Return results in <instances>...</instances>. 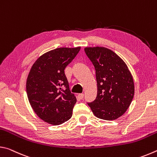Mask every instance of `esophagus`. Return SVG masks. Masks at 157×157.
<instances>
[{"label":"esophagus","mask_w":157,"mask_h":157,"mask_svg":"<svg viewBox=\"0 0 157 157\" xmlns=\"http://www.w3.org/2000/svg\"><path fill=\"white\" fill-rule=\"evenodd\" d=\"M78 96H79V98H80V99H82V98H84V95L83 94H78Z\"/></svg>","instance_id":"obj_1"}]
</instances>
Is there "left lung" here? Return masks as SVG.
I'll list each match as a JSON object with an SVG mask.
<instances>
[{
  "instance_id": "obj_1",
  "label": "left lung",
  "mask_w": 157,
  "mask_h": 157,
  "mask_svg": "<svg viewBox=\"0 0 157 157\" xmlns=\"http://www.w3.org/2000/svg\"><path fill=\"white\" fill-rule=\"evenodd\" d=\"M85 53L95 69L97 97L88 103L98 118L113 121L126 112L134 95V84L128 67L121 58L104 47H86Z\"/></svg>"
}]
</instances>
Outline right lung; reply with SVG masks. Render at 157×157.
Segmentation results:
<instances>
[{
  "mask_svg": "<svg viewBox=\"0 0 157 157\" xmlns=\"http://www.w3.org/2000/svg\"><path fill=\"white\" fill-rule=\"evenodd\" d=\"M80 48H58L44 53L28 74L26 91L29 102L41 120L52 125L65 123L72 116L77 100L69 89L64 69Z\"/></svg>",
  "mask_w": 157,
  "mask_h": 157,
  "instance_id": "1",
  "label": "right lung"
}]
</instances>
